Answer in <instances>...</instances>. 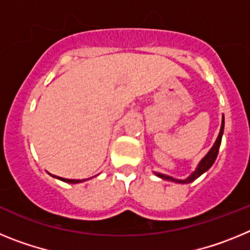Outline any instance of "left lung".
Masks as SVG:
<instances>
[{"instance_id":"obj_1","label":"left lung","mask_w":250,"mask_h":250,"mask_svg":"<svg viewBox=\"0 0 250 250\" xmlns=\"http://www.w3.org/2000/svg\"><path fill=\"white\" fill-rule=\"evenodd\" d=\"M223 132H224V116H223V120H222V126H220V131H219V135L216 138L215 143L214 145L211 146V149L208 151L207 155L202 159V161L199 163V165L196 167L195 171L191 174L190 176H188L187 179L184 180H179V179H174L169 175H165V174H160V173H155L156 176L159 178L164 179V180H167V182H175V183H180V184H188V183H191L194 182L196 178H199L202 174H204L211 165L214 164V161H215L216 156H218V152H219V147H220V143H222V136H223Z\"/></svg>"}]
</instances>
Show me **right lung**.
<instances>
[{
    "label": "right lung",
    "instance_id": "obj_1",
    "mask_svg": "<svg viewBox=\"0 0 250 250\" xmlns=\"http://www.w3.org/2000/svg\"><path fill=\"white\" fill-rule=\"evenodd\" d=\"M57 179H60V180H62V182L65 183H70V184H77V183H83L85 182V180H87V179H83V180H75V179H65V178H60V176H57Z\"/></svg>",
    "mask_w": 250,
    "mask_h": 250
}]
</instances>
